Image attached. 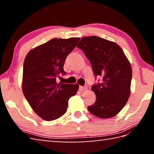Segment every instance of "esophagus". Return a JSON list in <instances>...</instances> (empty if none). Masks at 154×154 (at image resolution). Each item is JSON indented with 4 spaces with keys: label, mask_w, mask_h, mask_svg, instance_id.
I'll use <instances>...</instances> for the list:
<instances>
[{
    "label": "esophagus",
    "mask_w": 154,
    "mask_h": 154,
    "mask_svg": "<svg viewBox=\"0 0 154 154\" xmlns=\"http://www.w3.org/2000/svg\"><path fill=\"white\" fill-rule=\"evenodd\" d=\"M87 87L86 86H79V89L80 91H84L87 89Z\"/></svg>",
    "instance_id": "1"
}]
</instances>
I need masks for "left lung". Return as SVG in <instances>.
Returning <instances> with one entry per match:
<instances>
[{
  "label": "left lung",
  "instance_id": "left-lung-1",
  "mask_svg": "<svg viewBox=\"0 0 154 154\" xmlns=\"http://www.w3.org/2000/svg\"><path fill=\"white\" fill-rule=\"evenodd\" d=\"M102 82L92 85L96 101L88 106L91 113L106 119L116 116L126 105L130 94L132 68L118 44L96 36H85L77 45Z\"/></svg>",
  "mask_w": 154,
  "mask_h": 154
}]
</instances>
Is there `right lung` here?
Segmentation results:
<instances>
[{
    "mask_svg": "<svg viewBox=\"0 0 154 154\" xmlns=\"http://www.w3.org/2000/svg\"><path fill=\"white\" fill-rule=\"evenodd\" d=\"M80 38H53L30 50L23 67L22 91L33 111L44 120L52 121L66 113L68 101L79 85L57 83L67 56Z\"/></svg>",
    "mask_w": 154,
    "mask_h": 154,
    "instance_id": "add662e5",
    "label": "right lung"
}]
</instances>
